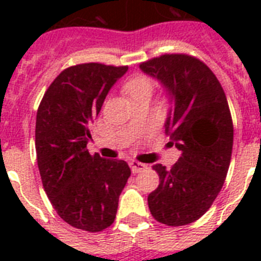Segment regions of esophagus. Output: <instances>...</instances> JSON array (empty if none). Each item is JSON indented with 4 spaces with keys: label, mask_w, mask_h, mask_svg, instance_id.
Returning a JSON list of instances; mask_svg holds the SVG:
<instances>
[{
    "label": "esophagus",
    "mask_w": 261,
    "mask_h": 261,
    "mask_svg": "<svg viewBox=\"0 0 261 261\" xmlns=\"http://www.w3.org/2000/svg\"><path fill=\"white\" fill-rule=\"evenodd\" d=\"M130 167H131V171H133V173H139V172H142L146 169V165L142 163H138V161H135V160H133L130 163Z\"/></svg>",
    "instance_id": "obj_1"
}]
</instances>
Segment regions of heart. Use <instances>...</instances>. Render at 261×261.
<instances>
[{
  "mask_svg": "<svg viewBox=\"0 0 261 261\" xmlns=\"http://www.w3.org/2000/svg\"><path fill=\"white\" fill-rule=\"evenodd\" d=\"M151 90H153V83L146 75L133 77L124 85V92L130 96V98L141 96V94H151Z\"/></svg>",
  "mask_w": 261,
  "mask_h": 261,
  "instance_id": "obj_1",
  "label": "heart"
}]
</instances>
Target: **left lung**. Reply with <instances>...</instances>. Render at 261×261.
Here are the masks:
<instances>
[{
    "label": "left lung",
    "instance_id": "left-lung-1",
    "mask_svg": "<svg viewBox=\"0 0 261 261\" xmlns=\"http://www.w3.org/2000/svg\"><path fill=\"white\" fill-rule=\"evenodd\" d=\"M167 90L165 134L181 151L171 169L155 164L160 184L147 196L151 215L168 226L195 222L218 196L233 149V122L218 79L199 59L165 54L139 65Z\"/></svg>",
    "mask_w": 261,
    "mask_h": 261
}]
</instances>
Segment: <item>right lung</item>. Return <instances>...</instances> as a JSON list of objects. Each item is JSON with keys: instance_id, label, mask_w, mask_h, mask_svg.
<instances>
[{"instance_id": "add662e5", "label": "right lung", "mask_w": 261, "mask_h": 261, "mask_svg": "<svg viewBox=\"0 0 261 261\" xmlns=\"http://www.w3.org/2000/svg\"><path fill=\"white\" fill-rule=\"evenodd\" d=\"M127 70L102 63L67 67L38 108L35 146L43 188L59 217L81 230L101 231L114 223L131 174L126 161L90 155L87 149L90 124Z\"/></svg>"}]
</instances>
